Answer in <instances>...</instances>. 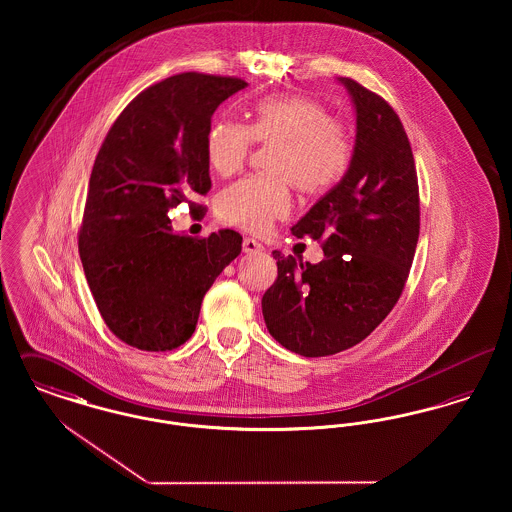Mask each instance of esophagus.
<instances>
[{"label":"esophagus","instance_id":"1","mask_svg":"<svg viewBox=\"0 0 512 512\" xmlns=\"http://www.w3.org/2000/svg\"><path fill=\"white\" fill-rule=\"evenodd\" d=\"M244 253H249V255H253V253H261V251H265V247L259 244L257 240H253V238H245L244 240Z\"/></svg>","mask_w":512,"mask_h":512}]
</instances>
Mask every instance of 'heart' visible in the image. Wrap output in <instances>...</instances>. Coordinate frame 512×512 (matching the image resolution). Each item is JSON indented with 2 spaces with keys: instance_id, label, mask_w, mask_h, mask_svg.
I'll list each match as a JSON object with an SVG mask.
<instances>
[{
  "instance_id": "1",
  "label": "heart",
  "mask_w": 512,
  "mask_h": 512,
  "mask_svg": "<svg viewBox=\"0 0 512 512\" xmlns=\"http://www.w3.org/2000/svg\"><path fill=\"white\" fill-rule=\"evenodd\" d=\"M257 142L276 146L268 171L272 178H245L217 199L220 220L263 234L292 209L288 181L305 195L326 194L351 161V138L334 122L328 107L307 96H272L253 109L249 126L217 121L207 134V161L220 176L242 171Z\"/></svg>"
}]
</instances>
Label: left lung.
Instances as JSON below:
<instances>
[{"label": "left lung", "instance_id": "8db88e82", "mask_svg": "<svg viewBox=\"0 0 512 512\" xmlns=\"http://www.w3.org/2000/svg\"><path fill=\"white\" fill-rule=\"evenodd\" d=\"M357 115L340 182L292 228L322 240L318 265L272 251L278 278L263 295L268 332L303 357L336 355L390 315L413 265L420 230L413 149L386 99L338 78Z\"/></svg>", "mask_w": 512, "mask_h": 512}]
</instances>
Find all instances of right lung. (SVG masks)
Here are the masks:
<instances>
[{"label": "right lung", "mask_w": 512, "mask_h": 512, "mask_svg": "<svg viewBox=\"0 0 512 512\" xmlns=\"http://www.w3.org/2000/svg\"><path fill=\"white\" fill-rule=\"evenodd\" d=\"M247 82L182 73L132 99L101 144L78 251L99 313L119 340L171 351L192 338L201 301L242 251V236L172 232L167 215L211 190L207 134L224 99Z\"/></svg>", "instance_id": "right-lung-1"}]
</instances>
